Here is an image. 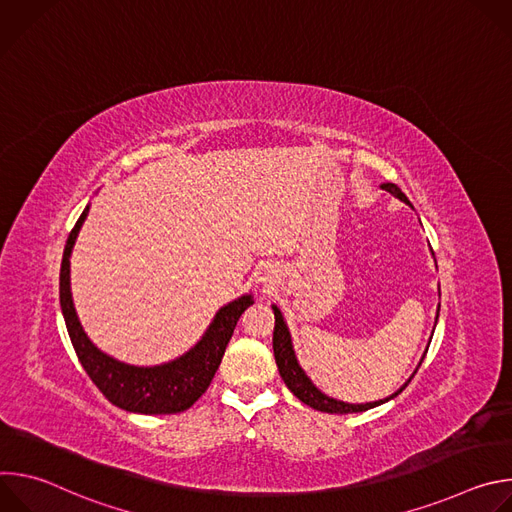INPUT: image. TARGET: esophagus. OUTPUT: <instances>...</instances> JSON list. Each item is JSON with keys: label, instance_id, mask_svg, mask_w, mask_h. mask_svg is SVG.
Instances as JSON below:
<instances>
[{"label": "esophagus", "instance_id": "esophagus-1", "mask_svg": "<svg viewBox=\"0 0 512 512\" xmlns=\"http://www.w3.org/2000/svg\"><path fill=\"white\" fill-rule=\"evenodd\" d=\"M269 281H271V279H269V277H261V283H265V287H267V285H269Z\"/></svg>", "mask_w": 512, "mask_h": 512}]
</instances>
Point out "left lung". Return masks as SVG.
I'll list each match as a JSON object with an SVG mask.
<instances>
[{
	"label": "left lung",
	"mask_w": 512,
	"mask_h": 512,
	"mask_svg": "<svg viewBox=\"0 0 512 512\" xmlns=\"http://www.w3.org/2000/svg\"><path fill=\"white\" fill-rule=\"evenodd\" d=\"M383 190H387L389 194H393L395 198H399L401 202L409 204V198L401 192V188L397 184H391V182H385L381 184ZM273 310V316H275V328H273V354H275V362H277V369H279V375L283 379V383L287 385V389L294 393L302 403H306L308 407L312 409H318V411H324V413H360V411H369L373 407H379L391 399H395L407 385L409 381L413 379V375L417 373V369L421 367V362L425 358V352L417 364V369L413 371V375L403 383V387H399L393 395L385 397V399H379V401H373V403H346V401H340V399H334V397H328L326 393H322L314 383L312 379L306 375V371L302 369V364L298 362V356H296V350H294V342H291V334H289V328L283 320V314L281 310L273 304L271 306ZM437 316H440V306H437ZM437 316H435V324H437ZM435 330V328H433ZM433 336V332H431ZM431 342V340H429ZM429 348V344H427Z\"/></svg>",
	"instance_id": "8db88e82"
}]
</instances>
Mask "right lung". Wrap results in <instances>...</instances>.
<instances>
[{
	"instance_id": "add662e5",
	"label": "right lung",
	"mask_w": 512,
	"mask_h": 512,
	"mask_svg": "<svg viewBox=\"0 0 512 512\" xmlns=\"http://www.w3.org/2000/svg\"><path fill=\"white\" fill-rule=\"evenodd\" d=\"M89 208L91 204H87L75 229L70 231L60 265V308L70 342L75 346V352L91 381L119 409L141 415H168L186 411L208 389L241 314L253 304V296L243 294L218 310L202 338L174 360L156 364V367H135V364L109 356L107 352L99 350L83 330L70 294V255Z\"/></svg>"
}]
</instances>
